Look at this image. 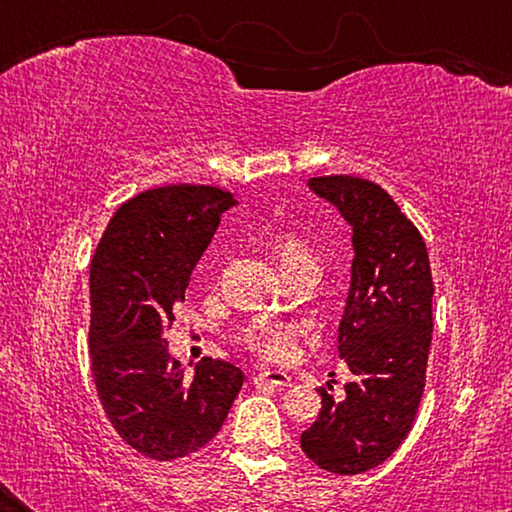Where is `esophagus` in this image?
<instances>
[{
	"mask_svg": "<svg viewBox=\"0 0 512 512\" xmlns=\"http://www.w3.org/2000/svg\"><path fill=\"white\" fill-rule=\"evenodd\" d=\"M253 384H271V386H291V377L282 370H264L253 377Z\"/></svg>",
	"mask_w": 512,
	"mask_h": 512,
	"instance_id": "esophagus-1",
	"label": "esophagus"
}]
</instances>
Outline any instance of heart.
<instances>
[{
	"label": "heart",
	"mask_w": 512,
	"mask_h": 512,
	"mask_svg": "<svg viewBox=\"0 0 512 512\" xmlns=\"http://www.w3.org/2000/svg\"><path fill=\"white\" fill-rule=\"evenodd\" d=\"M275 255L280 268H289L298 262H309L314 259L311 250L302 244L298 237L282 235L275 241ZM300 339V327L291 323H257L241 332L239 341L248 352H253L257 359L284 363L293 359L296 345Z\"/></svg>",
	"instance_id": "b5f03b06"
}]
</instances>
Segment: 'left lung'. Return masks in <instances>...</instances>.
<instances>
[{
  "instance_id": "left-lung-1",
  "label": "left lung",
  "mask_w": 512,
  "mask_h": 512,
  "mask_svg": "<svg viewBox=\"0 0 512 512\" xmlns=\"http://www.w3.org/2000/svg\"><path fill=\"white\" fill-rule=\"evenodd\" d=\"M352 225V284L339 354L354 379L345 400L320 391L323 409L300 447L318 467L361 474L409 436L427 381L433 280L424 239L391 194L366 178H309Z\"/></svg>"
}]
</instances>
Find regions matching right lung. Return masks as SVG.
Listing matches in <instances>:
<instances>
[{
    "label": "right lung",
    "instance_id": "1",
    "mask_svg": "<svg viewBox=\"0 0 512 512\" xmlns=\"http://www.w3.org/2000/svg\"><path fill=\"white\" fill-rule=\"evenodd\" d=\"M235 196L212 185L146 189L121 203L90 264V368L126 445L153 461L198 452L219 433L244 372L205 357L194 377L164 332Z\"/></svg>",
    "mask_w": 512,
    "mask_h": 512
}]
</instances>
